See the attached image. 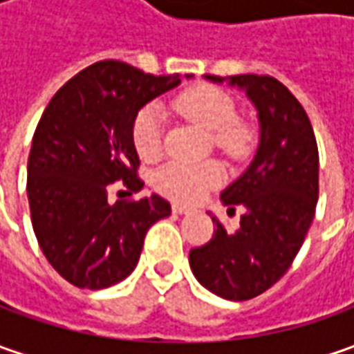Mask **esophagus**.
Masks as SVG:
<instances>
[{
	"label": "esophagus",
	"mask_w": 354,
	"mask_h": 354,
	"mask_svg": "<svg viewBox=\"0 0 354 354\" xmlns=\"http://www.w3.org/2000/svg\"><path fill=\"white\" fill-rule=\"evenodd\" d=\"M171 209H173V212H175V214H187V212L191 211L189 207H185V205H179V203H175V205H173Z\"/></svg>",
	"instance_id": "obj_1"
}]
</instances>
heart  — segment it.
I'll use <instances>...</instances> for the list:
<instances>
[{"instance_id":"obj_1","label":"heart","mask_w":354,"mask_h":354,"mask_svg":"<svg viewBox=\"0 0 354 354\" xmlns=\"http://www.w3.org/2000/svg\"><path fill=\"white\" fill-rule=\"evenodd\" d=\"M173 108L187 120L195 122L212 133V143L230 159H238L248 151L250 129L238 122L234 98L212 84H197L183 90ZM136 151L145 161H156L163 153V114L159 106L151 104L138 112L131 128ZM225 171L216 161L185 163L171 161L157 171L153 187L163 197L177 203H193L209 189L223 183Z\"/></svg>"}]
</instances>
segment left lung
Here are the masks:
<instances>
[{
  "label": "left lung",
  "instance_id": "1",
  "mask_svg": "<svg viewBox=\"0 0 354 354\" xmlns=\"http://www.w3.org/2000/svg\"><path fill=\"white\" fill-rule=\"evenodd\" d=\"M230 84L246 90L262 128L252 165L221 195L226 207L240 205L246 212L234 232L212 216L216 230L207 244L189 252V264L207 290L246 301L290 270L306 240L319 197V151L304 106L278 78L236 75Z\"/></svg>",
  "mask_w": 354,
  "mask_h": 354
}]
</instances>
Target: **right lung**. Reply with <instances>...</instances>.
Masks as SVG:
<instances>
[{"label": "right lung", "mask_w": 354, "mask_h": 354, "mask_svg": "<svg viewBox=\"0 0 354 354\" xmlns=\"http://www.w3.org/2000/svg\"><path fill=\"white\" fill-rule=\"evenodd\" d=\"M181 82L122 61H98L64 82L37 124L27 161L35 236L62 278L104 290L133 272L149 226L171 214L151 195L108 201L112 183L143 187L131 128L140 108Z\"/></svg>", "instance_id": "obj_1"}]
</instances>
